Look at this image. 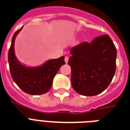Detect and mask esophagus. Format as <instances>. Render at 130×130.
<instances>
[{"instance_id": "obj_1", "label": "esophagus", "mask_w": 130, "mask_h": 130, "mask_svg": "<svg viewBox=\"0 0 130 130\" xmlns=\"http://www.w3.org/2000/svg\"><path fill=\"white\" fill-rule=\"evenodd\" d=\"M68 56H66V57H65V58H64V61H65V62H66V64H67V63H68Z\"/></svg>"}]
</instances>
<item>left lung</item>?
Listing matches in <instances>:
<instances>
[{
	"label": "left lung",
	"instance_id": "1",
	"mask_svg": "<svg viewBox=\"0 0 130 130\" xmlns=\"http://www.w3.org/2000/svg\"><path fill=\"white\" fill-rule=\"evenodd\" d=\"M68 64L71 83L77 93L93 96L108 87L116 70L117 49L108 35L83 42L70 49Z\"/></svg>",
	"mask_w": 130,
	"mask_h": 130
}]
</instances>
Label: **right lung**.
<instances>
[{"mask_svg": "<svg viewBox=\"0 0 130 130\" xmlns=\"http://www.w3.org/2000/svg\"><path fill=\"white\" fill-rule=\"evenodd\" d=\"M22 27L16 31L12 38L11 45L8 54L11 75L14 82L25 93L41 95L51 89L53 80L60 67L65 64L64 56L48 60L39 67H26L19 62L14 52L15 39Z\"/></svg>", "mask_w": 130, "mask_h": 130, "instance_id": "1", "label": "right lung"}]
</instances>
